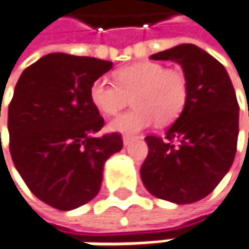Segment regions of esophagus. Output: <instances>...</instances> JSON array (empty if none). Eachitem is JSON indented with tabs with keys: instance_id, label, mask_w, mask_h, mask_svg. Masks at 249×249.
Wrapping results in <instances>:
<instances>
[{
	"instance_id": "1",
	"label": "esophagus",
	"mask_w": 249,
	"mask_h": 249,
	"mask_svg": "<svg viewBox=\"0 0 249 249\" xmlns=\"http://www.w3.org/2000/svg\"><path fill=\"white\" fill-rule=\"evenodd\" d=\"M131 142H132V137H128V135H124V137H123V143H124V146H128Z\"/></svg>"
}]
</instances>
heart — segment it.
<instances>
[{
	"instance_id": "obj_1",
	"label": "heart",
	"mask_w": 249,
	"mask_h": 249,
	"mask_svg": "<svg viewBox=\"0 0 249 249\" xmlns=\"http://www.w3.org/2000/svg\"><path fill=\"white\" fill-rule=\"evenodd\" d=\"M189 86L179 70L156 62H141L115 71V83L98 79L90 89V98L100 112L114 115L132 98L134 108L108 124L112 132L135 135L151 126L175 121L186 106Z\"/></svg>"
}]
</instances>
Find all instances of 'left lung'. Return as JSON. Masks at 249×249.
<instances>
[{
  "label": "left lung",
  "mask_w": 249,
  "mask_h": 249,
  "mask_svg": "<svg viewBox=\"0 0 249 249\" xmlns=\"http://www.w3.org/2000/svg\"><path fill=\"white\" fill-rule=\"evenodd\" d=\"M151 59L179 63L189 94L165 138H145L148 156L141 166V179L155 197L176 204L195 203L212 193L234 162L240 117L237 95L226 67L196 45L183 43Z\"/></svg>",
  "instance_id": "1"
}]
</instances>
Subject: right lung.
Returning <instances> with one entry per match:
<instances>
[{
    "label": "right lung",
    "mask_w": 249,
    "mask_h": 249,
    "mask_svg": "<svg viewBox=\"0 0 249 249\" xmlns=\"http://www.w3.org/2000/svg\"><path fill=\"white\" fill-rule=\"evenodd\" d=\"M111 62L49 53L25 69L8 107L9 151L29 190L57 210L97 196L103 169L123 149L120 134L94 137L104 120L90 89Z\"/></svg>",
    "instance_id": "add662e5"
}]
</instances>
